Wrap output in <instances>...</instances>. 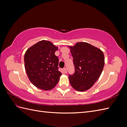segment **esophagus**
Wrapping results in <instances>:
<instances>
[{"instance_id":"34e87169","label":"esophagus","mask_w":127,"mask_h":127,"mask_svg":"<svg viewBox=\"0 0 127 127\" xmlns=\"http://www.w3.org/2000/svg\"><path fill=\"white\" fill-rule=\"evenodd\" d=\"M63 71L64 73V74H67V68H63Z\"/></svg>"}]
</instances>
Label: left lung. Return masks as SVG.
I'll return each mask as SVG.
<instances>
[{"instance_id":"1","label":"left lung","mask_w":127,"mask_h":127,"mask_svg":"<svg viewBox=\"0 0 127 127\" xmlns=\"http://www.w3.org/2000/svg\"><path fill=\"white\" fill-rule=\"evenodd\" d=\"M75 66L74 74L69 75L75 90L83 92L97 81L104 66V56L100 49L86 42H78L69 47Z\"/></svg>"}]
</instances>
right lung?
Masks as SVG:
<instances>
[{
	"instance_id": "1",
	"label": "right lung",
	"mask_w": 127,
	"mask_h": 127,
	"mask_svg": "<svg viewBox=\"0 0 127 127\" xmlns=\"http://www.w3.org/2000/svg\"><path fill=\"white\" fill-rule=\"evenodd\" d=\"M57 50L51 42L42 40L25 53L27 75L31 82L39 89L51 90L59 82L62 74L58 70L59 59L55 54Z\"/></svg>"
}]
</instances>
